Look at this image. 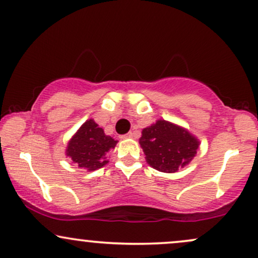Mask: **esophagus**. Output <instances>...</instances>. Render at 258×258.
<instances>
[{"mask_svg": "<svg viewBox=\"0 0 258 258\" xmlns=\"http://www.w3.org/2000/svg\"><path fill=\"white\" fill-rule=\"evenodd\" d=\"M132 137H133V133L132 132H128V133H127V135H123L121 138L126 139V138H132Z\"/></svg>", "mask_w": 258, "mask_h": 258, "instance_id": "1", "label": "esophagus"}]
</instances>
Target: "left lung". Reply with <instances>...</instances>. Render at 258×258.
<instances>
[{"instance_id": "1", "label": "left lung", "mask_w": 258, "mask_h": 258, "mask_svg": "<svg viewBox=\"0 0 258 258\" xmlns=\"http://www.w3.org/2000/svg\"><path fill=\"white\" fill-rule=\"evenodd\" d=\"M139 144L153 168L175 173L191 162L197 154L200 141L182 127L157 120L156 123L143 130Z\"/></svg>"}]
</instances>
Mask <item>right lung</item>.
Returning a JSON list of instances; mask_svg holds the SVG:
<instances>
[{"label":"right lung","instance_id":"add662e5","mask_svg":"<svg viewBox=\"0 0 258 258\" xmlns=\"http://www.w3.org/2000/svg\"><path fill=\"white\" fill-rule=\"evenodd\" d=\"M116 143L117 141L105 136L103 128L90 119L68 142L66 155L80 168L92 172L108 163L105 156L108 151L115 148Z\"/></svg>","mask_w":258,"mask_h":258}]
</instances>
